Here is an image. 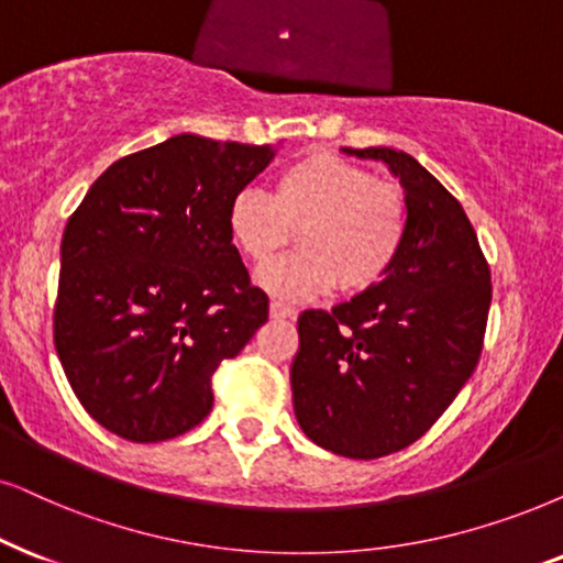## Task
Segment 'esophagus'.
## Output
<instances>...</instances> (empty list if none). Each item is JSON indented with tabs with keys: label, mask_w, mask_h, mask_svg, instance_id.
<instances>
[{
	"label": "esophagus",
	"mask_w": 563,
	"mask_h": 563,
	"mask_svg": "<svg viewBox=\"0 0 563 563\" xmlns=\"http://www.w3.org/2000/svg\"><path fill=\"white\" fill-rule=\"evenodd\" d=\"M269 317H275V319H294L296 317V309H290V306L280 303V301H273V303H269Z\"/></svg>",
	"instance_id": "1"
}]
</instances>
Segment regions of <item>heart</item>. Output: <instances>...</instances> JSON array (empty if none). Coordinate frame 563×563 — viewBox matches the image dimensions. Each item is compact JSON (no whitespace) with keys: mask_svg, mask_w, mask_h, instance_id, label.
<instances>
[{"mask_svg":"<svg viewBox=\"0 0 563 563\" xmlns=\"http://www.w3.org/2000/svg\"><path fill=\"white\" fill-rule=\"evenodd\" d=\"M231 241L265 265L296 231L298 252L260 273V286L288 301H309L338 286L358 296L395 267L408 233V202L395 184L338 155L311 153L275 176L273 197L241 189L225 212Z\"/></svg>","mask_w":563,"mask_h":563,"instance_id":"obj_1","label":"heart"}]
</instances>
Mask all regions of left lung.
<instances>
[{
	"instance_id": "obj_1",
	"label": "left lung",
	"mask_w": 563,
	"mask_h": 563,
	"mask_svg": "<svg viewBox=\"0 0 563 563\" xmlns=\"http://www.w3.org/2000/svg\"><path fill=\"white\" fill-rule=\"evenodd\" d=\"M343 153L387 163L408 202V233L379 286L298 317L290 366L306 437L351 460L418 441L478 366L490 269L462 205L412 155L393 147Z\"/></svg>"
}]
</instances>
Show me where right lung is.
Listing matches in <instances>:
<instances>
[{"mask_svg": "<svg viewBox=\"0 0 563 563\" xmlns=\"http://www.w3.org/2000/svg\"><path fill=\"white\" fill-rule=\"evenodd\" d=\"M273 155L176 134L106 168L67 220L54 345L103 429L137 444L195 429L220 361L267 322L225 212Z\"/></svg>", "mask_w": 563, "mask_h": 563, "instance_id": "add662e5", "label": "right lung"}]
</instances>
